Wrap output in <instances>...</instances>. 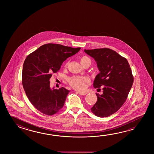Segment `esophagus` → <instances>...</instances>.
<instances>
[{"label":"esophagus","instance_id":"esophagus-1","mask_svg":"<svg viewBox=\"0 0 154 154\" xmlns=\"http://www.w3.org/2000/svg\"><path fill=\"white\" fill-rule=\"evenodd\" d=\"M79 94L80 95H85L87 93L85 92H78Z\"/></svg>","mask_w":154,"mask_h":154}]
</instances>
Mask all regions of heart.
I'll use <instances>...</instances> for the list:
<instances>
[{"mask_svg":"<svg viewBox=\"0 0 154 154\" xmlns=\"http://www.w3.org/2000/svg\"><path fill=\"white\" fill-rule=\"evenodd\" d=\"M80 62L82 66H90L91 64V60L88 56H82L80 58ZM68 64H66L67 65ZM68 82L72 88L76 90H83L85 88L86 84L90 82V79L87 76H73L70 77Z\"/></svg>","mask_w":154,"mask_h":154,"instance_id":"1","label":"heart"}]
</instances>
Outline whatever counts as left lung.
Here are the masks:
<instances>
[{
	"label": "left lung",
	"instance_id": "left-lung-1",
	"mask_svg": "<svg viewBox=\"0 0 154 154\" xmlns=\"http://www.w3.org/2000/svg\"><path fill=\"white\" fill-rule=\"evenodd\" d=\"M84 51L94 58L100 72L94 87L103 88L102 95L96 94L97 101L91 111L99 117H108L118 111L127 98L134 81L131 66L126 58L109 48Z\"/></svg>",
	"mask_w": 154,
	"mask_h": 154
}]
</instances>
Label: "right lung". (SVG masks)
I'll list each match as a JSON object with an SVG mask.
<instances>
[{
  "label": "right lung",
  "mask_w": 154,
  "mask_h": 154,
  "mask_svg": "<svg viewBox=\"0 0 154 154\" xmlns=\"http://www.w3.org/2000/svg\"><path fill=\"white\" fill-rule=\"evenodd\" d=\"M80 48L59 44L41 46L26 57L23 63L22 83L27 97L35 108L52 116L62 108L70 91L62 87L50 88L49 79L59 70L66 58L75 54Z\"/></svg>",
  "instance_id": "right-lung-1"
}]
</instances>
